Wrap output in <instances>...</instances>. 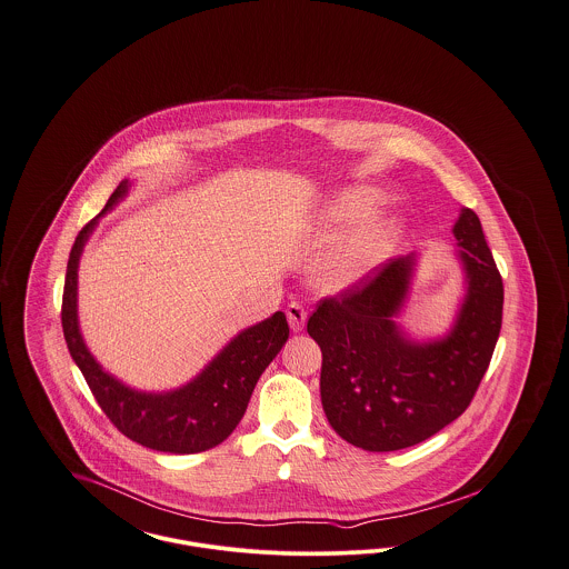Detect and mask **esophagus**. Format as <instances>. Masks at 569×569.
<instances>
[{"label": "esophagus", "mask_w": 569, "mask_h": 569, "mask_svg": "<svg viewBox=\"0 0 569 569\" xmlns=\"http://www.w3.org/2000/svg\"><path fill=\"white\" fill-rule=\"evenodd\" d=\"M286 316H288V322H290V328L295 332L302 330V326L307 322V311H305V307L300 302H290L288 309H286Z\"/></svg>", "instance_id": "1"}]
</instances>
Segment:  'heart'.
Listing matches in <instances>:
<instances>
[{
  "instance_id": "1",
  "label": "heart",
  "mask_w": 569,
  "mask_h": 569,
  "mask_svg": "<svg viewBox=\"0 0 569 569\" xmlns=\"http://www.w3.org/2000/svg\"><path fill=\"white\" fill-rule=\"evenodd\" d=\"M381 202L383 196L379 191L356 188L339 193L320 209L313 219V232L320 243H330L349 232L316 260L311 279L320 290L328 295L350 292L392 256L406 230L403 217L379 216L365 221Z\"/></svg>"
}]
</instances>
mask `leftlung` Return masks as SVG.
Masks as SVG:
<instances>
[{
	"label": "left lung",
	"mask_w": 569,
	"mask_h": 569,
	"mask_svg": "<svg viewBox=\"0 0 569 569\" xmlns=\"http://www.w3.org/2000/svg\"><path fill=\"white\" fill-rule=\"evenodd\" d=\"M452 232L467 290L448 335L413 341L395 322L416 253L381 264L350 292L320 300L307 322L322 350L326 418L356 448L392 452L433 437L469 407L487 373L501 330L503 281L471 209L460 211Z\"/></svg>",
	"instance_id": "1"
}]
</instances>
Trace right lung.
Segmentation results:
<instances>
[{
    "label": "right lung",
    "mask_w": 569,
    "mask_h": 569,
    "mask_svg": "<svg viewBox=\"0 0 569 569\" xmlns=\"http://www.w3.org/2000/svg\"><path fill=\"white\" fill-rule=\"evenodd\" d=\"M128 190L130 181L126 179L110 193L102 213L82 228L72 244L61 302L63 337L98 406L121 433L158 452H204L237 429L258 379L288 341L290 328L281 311L264 322L244 328L196 378L177 390L142 392L112 378L82 341L77 283L82 247L98 226V219L123 200Z\"/></svg>",
    "instance_id": "add662e5"
}]
</instances>
